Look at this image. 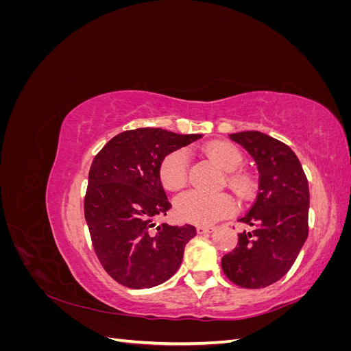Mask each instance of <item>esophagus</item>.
Instances as JSON below:
<instances>
[{
  "instance_id": "1",
  "label": "esophagus",
  "mask_w": 351,
  "mask_h": 351,
  "mask_svg": "<svg viewBox=\"0 0 351 351\" xmlns=\"http://www.w3.org/2000/svg\"><path fill=\"white\" fill-rule=\"evenodd\" d=\"M215 230V227L212 226H197L196 227V231L199 232V234H208V232H212Z\"/></svg>"
}]
</instances>
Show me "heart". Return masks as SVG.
Returning <instances> with one entry per match:
<instances>
[{"instance_id": "heart-1", "label": "heart", "mask_w": 351, "mask_h": 351, "mask_svg": "<svg viewBox=\"0 0 351 351\" xmlns=\"http://www.w3.org/2000/svg\"><path fill=\"white\" fill-rule=\"evenodd\" d=\"M205 152L212 161L217 162L222 169L231 171L227 176V182L240 195H246L250 189V180L244 173H234L241 164V152L239 147L228 142H210L206 145ZM189 152L178 149L168 154L159 165V180L167 190H180L186 186L189 177ZM236 209L232 197L227 193H205L192 190L180 195L174 202L176 217L183 222L208 226L218 219L230 215Z\"/></svg>"}]
</instances>
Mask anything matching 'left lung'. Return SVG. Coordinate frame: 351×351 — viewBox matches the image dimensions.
Wrapping results in <instances>:
<instances>
[{
  "label": "left lung",
  "instance_id": "left-lung-1",
  "mask_svg": "<svg viewBox=\"0 0 351 351\" xmlns=\"http://www.w3.org/2000/svg\"><path fill=\"white\" fill-rule=\"evenodd\" d=\"M246 149L259 171L256 200L239 221L249 226L236 249L224 254L227 278L244 289H263L290 271L307 239L309 184L290 146L261 132L230 134Z\"/></svg>",
  "mask_w": 351,
  "mask_h": 351
}]
</instances>
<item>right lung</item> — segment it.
I'll return each mask as SVG.
<instances>
[{"label": "right lung", "mask_w": 351, "mask_h": 351, "mask_svg": "<svg viewBox=\"0 0 351 351\" xmlns=\"http://www.w3.org/2000/svg\"><path fill=\"white\" fill-rule=\"evenodd\" d=\"M202 134L154 127L114 136L95 156L84 196L95 253L111 278L129 289H151L171 278L193 226L156 224L171 208L159 180L162 159Z\"/></svg>", "instance_id": "add662e5"}]
</instances>
